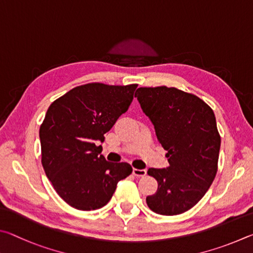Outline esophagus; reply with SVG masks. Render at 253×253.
I'll return each instance as SVG.
<instances>
[{
  "label": "esophagus",
  "instance_id": "34e87169",
  "mask_svg": "<svg viewBox=\"0 0 253 253\" xmlns=\"http://www.w3.org/2000/svg\"><path fill=\"white\" fill-rule=\"evenodd\" d=\"M133 174L135 176H144L145 174H147V170L145 169H133Z\"/></svg>",
  "mask_w": 253,
  "mask_h": 253
}]
</instances>
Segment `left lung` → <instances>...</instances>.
<instances>
[{
    "label": "left lung",
    "instance_id": "obj_1",
    "mask_svg": "<svg viewBox=\"0 0 253 253\" xmlns=\"http://www.w3.org/2000/svg\"><path fill=\"white\" fill-rule=\"evenodd\" d=\"M167 150L169 167L148 170L158 190L147 205L162 215L188 211L209 190L218 170L221 138L212 109L175 87H139L134 95Z\"/></svg>",
    "mask_w": 253,
    "mask_h": 253
}]
</instances>
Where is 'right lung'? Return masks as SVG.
<instances>
[{
	"label": "right lung",
	"mask_w": 253,
	"mask_h": 253,
	"mask_svg": "<svg viewBox=\"0 0 253 253\" xmlns=\"http://www.w3.org/2000/svg\"><path fill=\"white\" fill-rule=\"evenodd\" d=\"M136 86L84 84L47 109L40 126L42 166L56 193L75 209L104 207L119 181L132 173L129 163L106 161L97 144L129 109Z\"/></svg>",
	"instance_id": "1"
}]
</instances>
